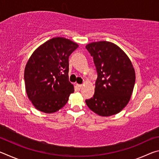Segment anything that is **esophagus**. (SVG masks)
<instances>
[{"mask_svg": "<svg viewBox=\"0 0 159 159\" xmlns=\"http://www.w3.org/2000/svg\"><path fill=\"white\" fill-rule=\"evenodd\" d=\"M76 88H78V89L80 90V89H81V88H82L83 85H82V84H78V83H76Z\"/></svg>", "mask_w": 159, "mask_h": 159, "instance_id": "obj_1", "label": "esophagus"}]
</instances>
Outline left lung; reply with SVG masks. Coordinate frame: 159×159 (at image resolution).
Masks as SVG:
<instances>
[{"label": "left lung", "mask_w": 159, "mask_h": 159, "mask_svg": "<svg viewBox=\"0 0 159 159\" xmlns=\"http://www.w3.org/2000/svg\"><path fill=\"white\" fill-rule=\"evenodd\" d=\"M85 48L93 57L98 73L95 93L85 103L102 116L116 114L127 105L133 91L135 72L131 61L111 42H93Z\"/></svg>", "instance_id": "obj_1"}]
</instances>
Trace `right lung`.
I'll list each match as a JSON object with an SVG mask.
<instances>
[{
	"label": "right lung",
	"mask_w": 159,
	"mask_h": 159,
	"mask_svg": "<svg viewBox=\"0 0 159 159\" xmlns=\"http://www.w3.org/2000/svg\"><path fill=\"white\" fill-rule=\"evenodd\" d=\"M78 47L65 38H53L29 59L25 69L26 92L38 110L47 114L57 111L74 92L69 80V57Z\"/></svg>",
	"instance_id": "add662e5"
}]
</instances>
